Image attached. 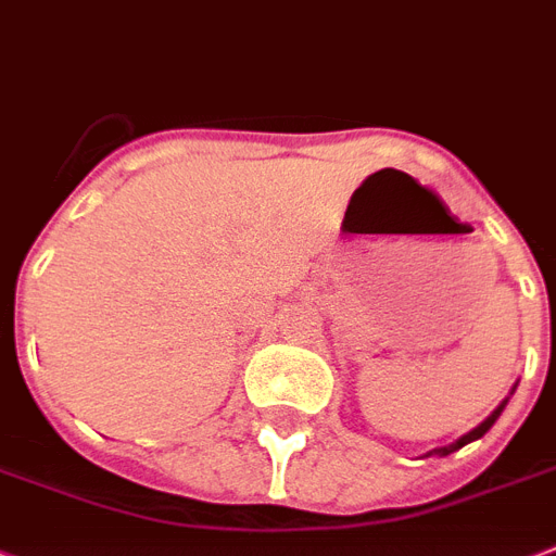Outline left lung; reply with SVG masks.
<instances>
[{
	"mask_svg": "<svg viewBox=\"0 0 556 556\" xmlns=\"http://www.w3.org/2000/svg\"><path fill=\"white\" fill-rule=\"evenodd\" d=\"M505 403H508V400H505ZM505 403L500 405V408H494V414H491V417L485 419V422H480V426L473 428V431H468L466 437H459V440L451 442V445H442V448H434V451H431V454H442V457H445V454H451V451H457V448H463V445H468V442L480 440V437L485 434V431H489V428L494 426V422H497V417H500V414H503Z\"/></svg>",
	"mask_w": 556,
	"mask_h": 556,
	"instance_id": "1",
	"label": "left lung"
}]
</instances>
